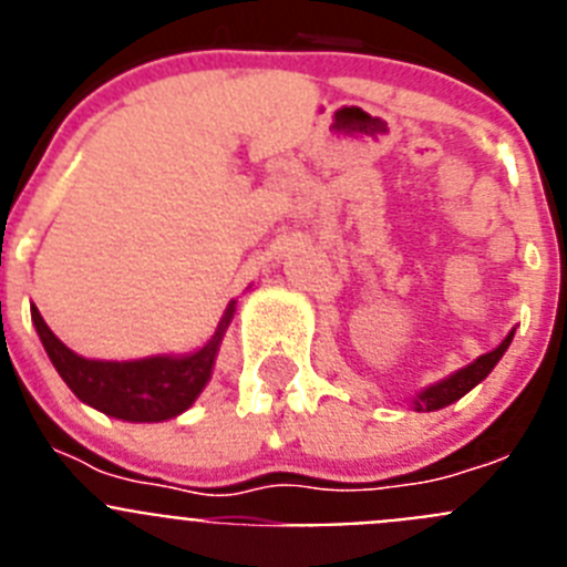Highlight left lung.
Instances as JSON below:
<instances>
[{"instance_id": "8db88e82", "label": "left lung", "mask_w": 567, "mask_h": 567, "mask_svg": "<svg viewBox=\"0 0 567 567\" xmlns=\"http://www.w3.org/2000/svg\"><path fill=\"white\" fill-rule=\"evenodd\" d=\"M511 340H514V329H511L508 338H505L503 343L494 349V352L480 354V358L474 360V363L465 365V369H460V372L449 374V378L440 380V383L423 389V392L414 398V412H437V409H443V405H452L454 400H460L463 394H468L474 385L483 383V380L488 378L491 369L499 363V358H503L505 349L511 346Z\"/></svg>"}]
</instances>
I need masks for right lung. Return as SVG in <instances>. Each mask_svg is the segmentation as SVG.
<instances>
[{"label":"right lung","mask_w":567,"mask_h":567,"mask_svg":"<svg viewBox=\"0 0 567 567\" xmlns=\"http://www.w3.org/2000/svg\"><path fill=\"white\" fill-rule=\"evenodd\" d=\"M235 312V300H229L221 323L213 338L193 354H155L144 360H90L76 354L50 332L39 309H30L33 327L42 338L50 363L56 365L70 392L82 403L93 405L110 417L127 423H162L187 412L195 398L204 392L213 374L215 354L221 346L224 332Z\"/></svg>","instance_id":"obj_1"}]
</instances>
